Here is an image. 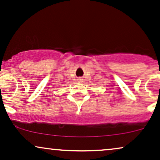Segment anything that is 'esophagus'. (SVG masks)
<instances>
[{
	"label": "esophagus",
	"mask_w": 160,
	"mask_h": 160,
	"mask_svg": "<svg viewBox=\"0 0 160 160\" xmlns=\"http://www.w3.org/2000/svg\"><path fill=\"white\" fill-rule=\"evenodd\" d=\"M80 80H80H81V79H79V80Z\"/></svg>",
	"instance_id": "1"
}]
</instances>
